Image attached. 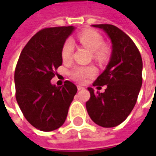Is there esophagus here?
<instances>
[{"instance_id": "obj_1", "label": "esophagus", "mask_w": 156, "mask_h": 156, "mask_svg": "<svg viewBox=\"0 0 156 156\" xmlns=\"http://www.w3.org/2000/svg\"><path fill=\"white\" fill-rule=\"evenodd\" d=\"M83 89H85L84 87H82L80 85H78V90H83Z\"/></svg>"}]
</instances>
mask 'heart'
I'll return each mask as SVG.
<instances>
[{"instance_id":"heart-1","label":"heart","mask_w":156,"mask_h":156,"mask_svg":"<svg viewBox=\"0 0 156 156\" xmlns=\"http://www.w3.org/2000/svg\"><path fill=\"white\" fill-rule=\"evenodd\" d=\"M78 41L88 48L89 51L94 52V57L98 60H103L106 57V49L102 47L103 38L98 32L93 30H85L78 36ZM73 51V42L70 39L64 41L62 48L61 55L63 61L71 60ZM96 68L94 66H76L72 69L69 74L73 80L78 83H83L88 78L96 74Z\"/></svg>"}]
</instances>
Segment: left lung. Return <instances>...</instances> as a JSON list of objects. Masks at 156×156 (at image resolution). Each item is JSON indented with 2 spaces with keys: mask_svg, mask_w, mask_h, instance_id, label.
Listing matches in <instances>:
<instances>
[{
  "mask_svg": "<svg viewBox=\"0 0 156 156\" xmlns=\"http://www.w3.org/2000/svg\"><path fill=\"white\" fill-rule=\"evenodd\" d=\"M104 30L112 42V54L107 68L94 86L107 85L105 93L88 88L90 98L86 103L89 117L105 128L124 122L133 110L142 85L143 62L140 52L132 39L110 24L92 25Z\"/></svg>",
  "mask_w": 156,
  "mask_h": 156,
  "instance_id": "obj_1",
  "label": "left lung"
}]
</instances>
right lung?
<instances>
[{"mask_svg": "<svg viewBox=\"0 0 156 156\" xmlns=\"http://www.w3.org/2000/svg\"><path fill=\"white\" fill-rule=\"evenodd\" d=\"M73 30L69 26L39 31L22 49L16 63V101L27 120L39 130L48 132L61 127L78 91L68 80L60 87L50 82L62 63V48Z\"/></svg>", "mask_w": 156, "mask_h": 156, "instance_id": "1", "label": "right lung"}]
</instances>
